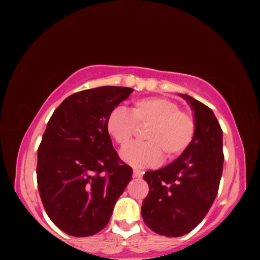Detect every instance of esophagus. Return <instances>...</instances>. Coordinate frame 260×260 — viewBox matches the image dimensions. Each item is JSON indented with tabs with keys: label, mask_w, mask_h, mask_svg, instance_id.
I'll use <instances>...</instances> for the list:
<instances>
[{
	"label": "esophagus",
	"mask_w": 260,
	"mask_h": 260,
	"mask_svg": "<svg viewBox=\"0 0 260 260\" xmlns=\"http://www.w3.org/2000/svg\"><path fill=\"white\" fill-rule=\"evenodd\" d=\"M133 175H134V178H142L143 172H142V171H141V170L134 169V171H133Z\"/></svg>",
	"instance_id": "34e87169"
}]
</instances>
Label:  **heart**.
I'll return each instance as SVG.
<instances>
[{
  "label": "heart",
  "mask_w": 260,
  "mask_h": 260,
  "mask_svg": "<svg viewBox=\"0 0 260 260\" xmlns=\"http://www.w3.org/2000/svg\"><path fill=\"white\" fill-rule=\"evenodd\" d=\"M138 126L146 127L143 138L121 151L122 160L135 167L159 164L162 152L167 158L179 157L190 146L195 136L196 122L190 113L180 110L174 101L156 96L136 100L131 110H111L107 118V131L118 146L125 147L133 138Z\"/></svg>",
  "instance_id": "b5f03b06"
}]
</instances>
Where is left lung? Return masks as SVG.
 Wrapping results in <instances>:
<instances>
[{"instance_id": "8db88e82", "label": "left lung", "mask_w": 260, "mask_h": 260, "mask_svg": "<svg viewBox=\"0 0 260 260\" xmlns=\"http://www.w3.org/2000/svg\"><path fill=\"white\" fill-rule=\"evenodd\" d=\"M195 114L190 146L162 169L147 171L149 193L141 208L143 221L157 234L177 237L204 219L217 197L222 174V131L212 110L189 95H181Z\"/></svg>"}]
</instances>
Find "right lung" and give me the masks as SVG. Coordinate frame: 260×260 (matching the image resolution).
<instances>
[{
	"label": "right lung",
	"instance_id": "right-lung-1",
	"mask_svg": "<svg viewBox=\"0 0 260 260\" xmlns=\"http://www.w3.org/2000/svg\"><path fill=\"white\" fill-rule=\"evenodd\" d=\"M133 90L104 86L78 91L48 121L38 149V188L48 217L69 235L102 231L131 181L133 170L113 149L107 118Z\"/></svg>",
	"mask_w": 260,
	"mask_h": 260
}]
</instances>
